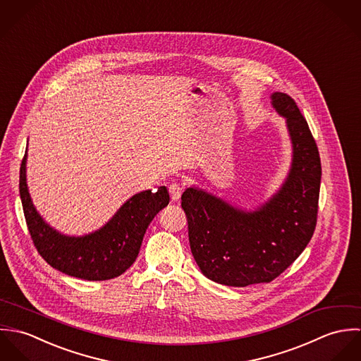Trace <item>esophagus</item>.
Returning <instances> with one entry per match:
<instances>
[{
    "mask_svg": "<svg viewBox=\"0 0 361 361\" xmlns=\"http://www.w3.org/2000/svg\"><path fill=\"white\" fill-rule=\"evenodd\" d=\"M182 192H183V188L179 185V183H171L169 185V196L173 202L179 200L180 196H182Z\"/></svg>",
    "mask_w": 361,
    "mask_h": 361,
    "instance_id": "esophagus-1",
    "label": "esophagus"
}]
</instances>
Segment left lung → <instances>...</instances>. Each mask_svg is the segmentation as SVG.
Instances as JSON below:
<instances>
[{
    "mask_svg": "<svg viewBox=\"0 0 361 361\" xmlns=\"http://www.w3.org/2000/svg\"><path fill=\"white\" fill-rule=\"evenodd\" d=\"M286 118L292 165L282 188L256 211L231 206L197 188L182 195L192 255L208 279L245 288L279 276L309 245L318 212L321 159L295 100L271 96Z\"/></svg>",
    "mask_w": 361,
    "mask_h": 361,
    "instance_id": "8db88e82",
    "label": "left lung"
}]
</instances>
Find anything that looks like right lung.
Segmentation results:
<instances>
[{
  "label": "right lung",
  "mask_w": 361,
  "mask_h": 361,
  "mask_svg": "<svg viewBox=\"0 0 361 361\" xmlns=\"http://www.w3.org/2000/svg\"><path fill=\"white\" fill-rule=\"evenodd\" d=\"M26 157L20 164L19 193L32 240L52 268L86 281H106L123 274L137 257L146 229L169 203L165 186L132 196L99 231L66 236L51 228L36 211L26 183Z\"/></svg>",
  "instance_id": "right-lung-1"
}]
</instances>
